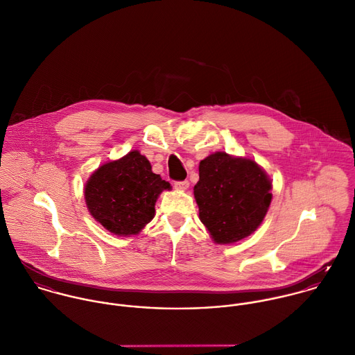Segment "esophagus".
<instances>
[{"instance_id":"esophagus-1","label":"esophagus","mask_w":355,"mask_h":355,"mask_svg":"<svg viewBox=\"0 0 355 355\" xmlns=\"http://www.w3.org/2000/svg\"><path fill=\"white\" fill-rule=\"evenodd\" d=\"M174 187L177 188V189H187L188 187H189V181L188 180H184V181H175L174 182Z\"/></svg>"}]
</instances>
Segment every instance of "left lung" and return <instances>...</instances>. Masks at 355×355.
<instances>
[{
    "instance_id": "obj_1",
    "label": "left lung",
    "mask_w": 355,
    "mask_h": 355,
    "mask_svg": "<svg viewBox=\"0 0 355 355\" xmlns=\"http://www.w3.org/2000/svg\"><path fill=\"white\" fill-rule=\"evenodd\" d=\"M270 180L254 160L223 152L202 160L193 192L214 241L236 243L255 232L270 206Z\"/></svg>"
}]
</instances>
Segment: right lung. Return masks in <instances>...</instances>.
Segmentation results:
<instances>
[{
    "label": "right lung",
    "mask_w": 355,
    "mask_h": 355,
    "mask_svg": "<svg viewBox=\"0 0 355 355\" xmlns=\"http://www.w3.org/2000/svg\"><path fill=\"white\" fill-rule=\"evenodd\" d=\"M170 184L152 173L139 150L98 167L85 187L90 214L107 230L119 236L137 234L153 218L155 203Z\"/></svg>",
    "instance_id": "1"
}]
</instances>
